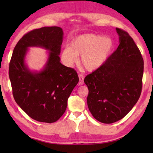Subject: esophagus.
<instances>
[{"label": "esophagus", "mask_w": 153, "mask_h": 153, "mask_svg": "<svg viewBox=\"0 0 153 153\" xmlns=\"http://www.w3.org/2000/svg\"><path fill=\"white\" fill-rule=\"evenodd\" d=\"M78 76H79V82L78 83L79 85H82L84 84V81H83L84 77L82 74H80L78 75Z\"/></svg>", "instance_id": "34e87169"}]
</instances>
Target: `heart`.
Masks as SVG:
<instances>
[{"instance_id": "b5f03b06", "label": "heart", "mask_w": 153, "mask_h": 153, "mask_svg": "<svg viewBox=\"0 0 153 153\" xmlns=\"http://www.w3.org/2000/svg\"><path fill=\"white\" fill-rule=\"evenodd\" d=\"M114 48V41L108 36L94 33L79 35L61 52V59L67 66H72L81 58V64L85 70L99 69L108 59Z\"/></svg>"}]
</instances>
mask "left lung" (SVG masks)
Segmentation results:
<instances>
[{"instance_id": "left-lung-1", "label": "left lung", "mask_w": 153, "mask_h": 153, "mask_svg": "<svg viewBox=\"0 0 153 153\" xmlns=\"http://www.w3.org/2000/svg\"><path fill=\"white\" fill-rule=\"evenodd\" d=\"M119 45L99 69L87 75V106L97 120L112 123L126 116L141 95L143 59L126 31L116 28Z\"/></svg>"}]
</instances>
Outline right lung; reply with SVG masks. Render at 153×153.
<instances>
[{
	"label": "right lung",
	"instance_id": "obj_1",
	"mask_svg": "<svg viewBox=\"0 0 153 153\" xmlns=\"http://www.w3.org/2000/svg\"><path fill=\"white\" fill-rule=\"evenodd\" d=\"M63 35L62 29L57 26L37 29L24 35L13 51L9 65L13 96L18 106L38 122L57 121L79 82L76 71L60 62ZM30 47L48 51L47 62L40 71H31L25 62Z\"/></svg>",
	"mask_w": 153,
	"mask_h": 153
}]
</instances>
